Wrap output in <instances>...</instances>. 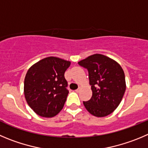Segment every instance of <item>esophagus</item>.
<instances>
[{"mask_svg": "<svg viewBox=\"0 0 148 148\" xmlns=\"http://www.w3.org/2000/svg\"><path fill=\"white\" fill-rule=\"evenodd\" d=\"M80 90V88H77V90H75V91L76 92H79V91Z\"/></svg>", "mask_w": 148, "mask_h": 148, "instance_id": "34e87169", "label": "esophagus"}]
</instances>
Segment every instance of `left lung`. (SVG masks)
Instances as JSON below:
<instances>
[{"label": "left lung", "mask_w": 148, "mask_h": 148, "mask_svg": "<svg viewBox=\"0 0 148 148\" xmlns=\"http://www.w3.org/2000/svg\"><path fill=\"white\" fill-rule=\"evenodd\" d=\"M87 69L93 92L84 106L91 114L105 117L111 114L121 103L125 90V74L115 60L101 54L90 55L78 62Z\"/></svg>", "instance_id": "left-lung-1"}]
</instances>
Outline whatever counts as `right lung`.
Segmentation results:
<instances>
[{
	"label": "right lung",
	"instance_id": "obj_1",
	"mask_svg": "<svg viewBox=\"0 0 148 148\" xmlns=\"http://www.w3.org/2000/svg\"><path fill=\"white\" fill-rule=\"evenodd\" d=\"M70 64L59 58L48 57L28 69L24 94L27 104L37 114L52 118L63 109L69 93L64 73Z\"/></svg>",
	"mask_w": 148,
	"mask_h": 148
}]
</instances>
